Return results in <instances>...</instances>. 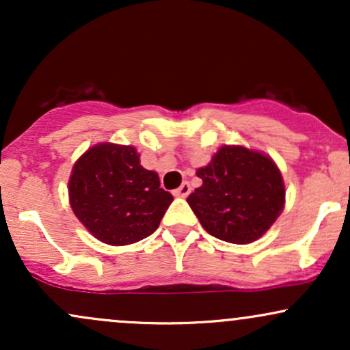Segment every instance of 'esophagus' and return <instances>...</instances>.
<instances>
[{"label": "esophagus", "instance_id": "1", "mask_svg": "<svg viewBox=\"0 0 350 350\" xmlns=\"http://www.w3.org/2000/svg\"><path fill=\"white\" fill-rule=\"evenodd\" d=\"M189 192H191V186H189V183H184V184H180V187L176 189L172 194H174L176 198H187Z\"/></svg>", "mask_w": 350, "mask_h": 350}]
</instances>
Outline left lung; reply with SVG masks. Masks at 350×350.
I'll return each mask as SVG.
<instances>
[{
    "label": "left lung",
    "instance_id": "8db88e82",
    "mask_svg": "<svg viewBox=\"0 0 350 350\" xmlns=\"http://www.w3.org/2000/svg\"><path fill=\"white\" fill-rule=\"evenodd\" d=\"M202 186L187 202L204 230L228 243H252L267 234L284 208V180L268 154L240 144L219 148L196 171Z\"/></svg>",
    "mask_w": 350,
    "mask_h": 350
}]
</instances>
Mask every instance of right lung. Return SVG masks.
I'll list each match as a JSON object with an SVG mask.
<instances>
[{
    "mask_svg": "<svg viewBox=\"0 0 350 350\" xmlns=\"http://www.w3.org/2000/svg\"><path fill=\"white\" fill-rule=\"evenodd\" d=\"M172 196L159 187L158 172L139 164L135 146L98 143L75 161L69 202L95 239L113 247L136 243L159 227Z\"/></svg>",
    "mask_w": 350,
    "mask_h": 350,
    "instance_id": "right-lung-1",
    "label": "right lung"
}]
</instances>
